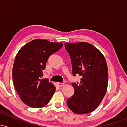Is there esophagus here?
Here are the masks:
<instances>
[{
  "instance_id": "34e87169",
  "label": "esophagus",
  "mask_w": 127,
  "mask_h": 127,
  "mask_svg": "<svg viewBox=\"0 0 127 127\" xmlns=\"http://www.w3.org/2000/svg\"><path fill=\"white\" fill-rule=\"evenodd\" d=\"M57 85H59V87H62V86L64 85V84L63 82H57Z\"/></svg>"
}]
</instances>
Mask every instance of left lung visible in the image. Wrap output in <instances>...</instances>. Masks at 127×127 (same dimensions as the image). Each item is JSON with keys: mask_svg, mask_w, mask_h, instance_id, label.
Listing matches in <instances>:
<instances>
[{"mask_svg": "<svg viewBox=\"0 0 127 127\" xmlns=\"http://www.w3.org/2000/svg\"><path fill=\"white\" fill-rule=\"evenodd\" d=\"M72 65V74L81 76L80 82H72L73 95L67 100L68 107L76 114L93 112L100 104L107 91L108 70L104 57L87 42L65 43Z\"/></svg>", "mask_w": 127, "mask_h": 127, "instance_id": "8db88e82", "label": "left lung"}]
</instances>
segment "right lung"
<instances>
[{
  "label": "right lung",
  "instance_id": "add662e5",
  "mask_svg": "<svg viewBox=\"0 0 127 127\" xmlns=\"http://www.w3.org/2000/svg\"><path fill=\"white\" fill-rule=\"evenodd\" d=\"M63 45V43L36 39L23 46L17 53L12 69L13 82L26 105L39 108L50 101L55 87L48 79L41 78L49 56Z\"/></svg>",
  "mask_w": 127,
  "mask_h": 127
}]
</instances>
